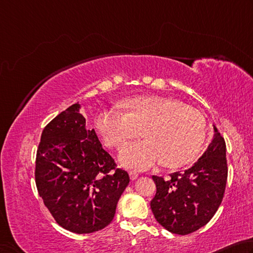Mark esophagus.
<instances>
[{"label": "esophagus", "mask_w": 253, "mask_h": 253, "mask_svg": "<svg viewBox=\"0 0 253 253\" xmlns=\"http://www.w3.org/2000/svg\"><path fill=\"white\" fill-rule=\"evenodd\" d=\"M129 174H130V179H131V180H133V181H134V180H136V179H138V178H139V174H138V173H136V172H133V171H131Z\"/></svg>", "instance_id": "obj_1"}]
</instances>
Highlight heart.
<instances>
[{
	"label": "heart",
	"instance_id": "heart-1",
	"mask_svg": "<svg viewBox=\"0 0 253 253\" xmlns=\"http://www.w3.org/2000/svg\"><path fill=\"white\" fill-rule=\"evenodd\" d=\"M95 126L104 144L119 150L143 130L145 140L129 144L120 154L121 165L136 171L158 162L169 168L187 165L206 139V121L200 113L162 96L133 97L126 102V111L102 110Z\"/></svg>",
	"mask_w": 253,
	"mask_h": 253
}]
</instances>
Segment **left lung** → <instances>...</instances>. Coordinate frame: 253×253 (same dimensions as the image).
<instances>
[{"label":"left lung","instance_id":"1","mask_svg":"<svg viewBox=\"0 0 253 253\" xmlns=\"http://www.w3.org/2000/svg\"><path fill=\"white\" fill-rule=\"evenodd\" d=\"M225 142L213 126V136L191 167L170 174L153 175L157 193L151 201L154 218L168 231L189 234L206 225L222 202L228 179Z\"/></svg>","mask_w":253,"mask_h":253}]
</instances>
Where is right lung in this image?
Here are the masks:
<instances>
[{"mask_svg":"<svg viewBox=\"0 0 253 253\" xmlns=\"http://www.w3.org/2000/svg\"><path fill=\"white\" fill-rule=\"evenodd\" d=\"M74 103L44 127L37 153L35 182L57 224L74 233L99 231L112 222L130 178L115 169L94 129L87 130Z\"/></svg>","mask_w":253,"mask_h":253,"instance_id":"right-lung-1","label":"right lung"}]
</instances>
